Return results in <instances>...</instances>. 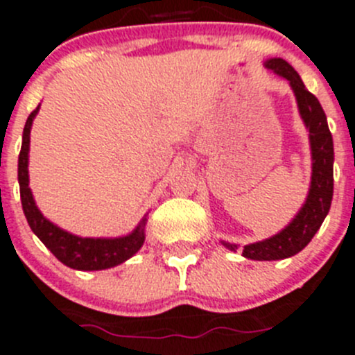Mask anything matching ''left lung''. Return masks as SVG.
<instances>
[{"label":"left lung","mask_w":355,"mask_h":355,"mask_svg":"<svg viewBox=\"0 0 355 355\" xmlns=\"http://www.w3.org/2000/svg\"><path fill=\"white\" fill-rule=\"evenodd\" d=\"M264 68L271 69L278 77L289 82L296 96L297 110L303 119L304 128L308 129V140L312 150V178L303 207L282 231L263 241L245 245L241 252L243 257L252 261H280L301 252L312 241L319 227L322 226L326 215L329 214L331 200H333L334 148L326 114L320 107L319 99L304 87L296 69L282 58L266 59ZM220 243L233 252L238 250L236 243L224 240H220Z\"/></svg>","instance_id":"left-lung-1"}]
</instances>
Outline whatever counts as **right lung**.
<instances>
[{
    "label": "right lung",
    "instance_id": "obj_1",
    "mask_svg": "<svg viewBox=\"0 0 355 355\" xmlns=\"http://www.w3.org/2000/svg\"><path fill=\"white\" fill-rule=\"evenodd\" d=\"M40 105L31 112L22 132V147L19 154V187H21V201L28 224L33 233L42 240V243L68 268L80 271L108 270L117 264L124 263L141 248L145 241V224L147 215L140 220L135 230L125 236L117 238H82L61 230L43 217L40 208L36 207L29 187V140H31V125Z\"/></svg>",
    "mask_w": 355,
    "mask_h": 355
}]
</instances>
